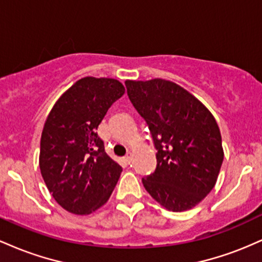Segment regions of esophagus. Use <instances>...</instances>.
I'll return each mask as SVG.
<instances>
[{"instance_id": "34e87169", "label": "esophagus", "mask_w": 262, "mask_h": 262, "mask_svg": "<svg viewBox=\"0 0 262 262\" xmlns=\"http://www.w3.org/2000/svg\"><path fill=\"white\" fill-rule=\"evenodd\" d=\"M132 156H133V155H132V152H128V154L124 156V160L127 162H130L132 161Z\"/></svg>"}]
</instances>
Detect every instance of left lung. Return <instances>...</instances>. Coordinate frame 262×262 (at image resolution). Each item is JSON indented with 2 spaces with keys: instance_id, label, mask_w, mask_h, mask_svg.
<instances>
[{
  "instance_id": "obj_1",
  "label": "left lung",
  "mask_w": 262,
  "mask_h": 262,
  "mask_svg": "<svg viewBox=\"0 0 262 262\" xmlns=\"http://www.w3.org/2000/svg\"><path fill=\"white\" fill-rule=\"evenodd\" d=\"M129 100L145 119L156 169L143 181L148 193L172 212L196 207L212 191L224 151L217 121L192 93L172 81H125Z\"/></svg>"
}]
</instances>
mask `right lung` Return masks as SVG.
Instances as JSON below:
<instances>
[{
  "mask_svg": "<svg viewBox=\"0 0 262 262\" xmlns=\"http://www.w3.org/2000/svg\"><path fill=\"white\" fill-rule=\"evenodd\" d=\"M124 92L118 80L86 76L66 90L48 114L39 167L54 200L73 214L101 208L118 182L121 165L107 155L96 130Z\"/></svg>",
  "mask_w": 262,
  "mask_h": 262,
  "instance_id": "obj_1",
  "label": "right lung"
}]
</instances>
